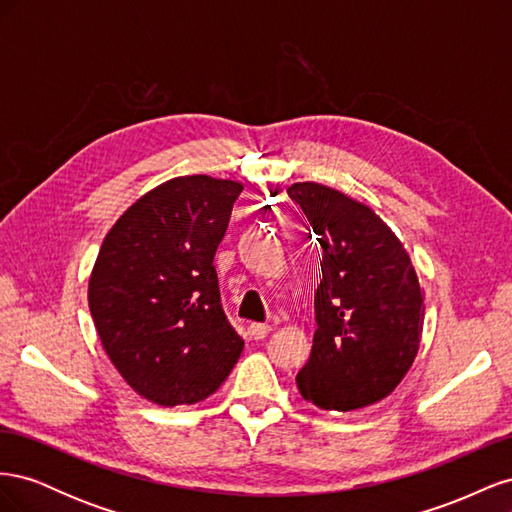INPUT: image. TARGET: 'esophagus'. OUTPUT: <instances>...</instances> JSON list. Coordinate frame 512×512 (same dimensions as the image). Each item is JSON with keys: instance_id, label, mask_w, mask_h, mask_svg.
<instances>
[{"instance_id": "obj_1", "label": "esophagus", "mask_w": 512, "mask_h": 512, "mask_svg": "<svg viewBox=\"0 0 512 512\" xmlns=\"http://www.w3.org/2000/svg\"><path fill=\"white\" fill-rule=\"evenodd\" d=\"M269 331H271L269 324H260V322H252L250 324V335L254 339H265L269 335Z\"/></svg>"}]
</instances>
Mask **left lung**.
Listing matches in <instances>:
<instances>
[{"instance_id":"8db88e82","label":"left lung","mask_w":512,"mask_h":512,"mask_svg":"<svg viewBox=\"0 0 512 512\" xmlns=\"http://www.w3.org/2000/svg\"><path fill=\"white\" fill-rule=\"evenodd\" d=\"M288 196L322 247L318 331L297 376L299 393L322 410L378 404L416 359L425 290L406 247L374 209L316 181L292 183Z\"/></svg>"}]
</instances>
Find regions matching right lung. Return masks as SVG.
Returning <instances> with one entry per match:
<instances>
[{"instance_id": "right-lung-1", "label": "right lung", "mask_w": 512, "mask_h": 512, "mask_svg": "<svg viewBox=\"0 0 512 512\" xmlns=\"http://www.w3.org/2000/svg\"><path fill=\"white\" fill-rule=\"evenodd\" d=\"M241 190L209 175L168 179L123 211L102 241L89 312L119 376L151 404L207 399L243 352L213 267Z\"/></svg>"}]
</instances>
